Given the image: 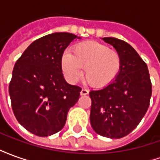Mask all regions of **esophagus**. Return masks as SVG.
I'll use <instances>...</instances> for the list:
<instances>
[{
  "mask_svg": "<svg viewBox=\"0 0 160 160\" xmlns=\"http://www.w3.org/2000/svg\"><path fill=\"white\" fill-rule=\"evenodd\" d=\"M88 90H87V89H85V88H82L81 89V91H80V95L81 96H85V95H87L88 94Z\"/></svg>",
  "mask_w": 160,
  "mask_h": 160,
  "instance_id": "obj_1",
  "label": "esophagus"
}]
</instances>
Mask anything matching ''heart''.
I'll list each match as a JSON object with an SVG mask.
<instances>
[{"label": "heart", "mask_w": 160, "mask_h": 160, "mask_svg": "<svg viewBox=\"0 0 160 160\" xmlns=\"http://www.w3.org/2000/svg\"><path fill=\"white\" fill-rule=\"evenodd\" d=\"M122 59L118 50L97 41H86L73 47V54L66 51L62 68L70 82H76L82 73L92 87L103 88L114 81L120 73Z\"/></svg>", "instance_id": "heart-1"}]
</instances>
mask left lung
Here are the masks:
<instances>
[{"mask_svg":"<svg viewBox=\"0 0 160 160\" xmlns=\"http://www.w3.org/2000/svg\"><path fill=\"white\" fill-rule=\"evenodd\" d=\"M101 39L120 53L122 67L112 83L89 92L91 125L102 136L119 139L134 130L146 114L152 83L147 64L130 44L115 38Z\"/></svg>","mask_w":160,"mask_h":160,"instance_id":"1","label":"left lung"}]
</instances>
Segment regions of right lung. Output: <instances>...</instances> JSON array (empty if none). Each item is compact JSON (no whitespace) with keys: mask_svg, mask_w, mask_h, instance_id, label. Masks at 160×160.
Segmentation results:
<instances>
[{"mask_svg":"<svg viewBox=\"0 0 160 160\" xmlns=\"http://www.w3.org/2000/svg\"><path fill=\"white\" fill-rule=\"evenodd\" d=\"M80 37L55 32L35 40L16 62L9 94L16 119L31 133L46 137L59 132L81 88L67 82L62 57L69 43Z\"/></svg>","mask_w":160,"mask_h":160,"instance_id":"add662e5","label":"right lung"}]
</instances>
